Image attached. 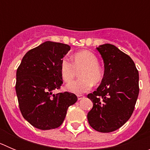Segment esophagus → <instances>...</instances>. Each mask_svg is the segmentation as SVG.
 <instances>
[{"label":"esophagus","instance_id":"obj_1","mask_svg":"<svg viewBox=\"0 0 150 150\" xmlns=\"http://www.w3.org/2000/svg\"><path fill=\"white\" fill-rule=\"evenodd\" d=\"M77 98H78V100H81V99L84 98V96H83V95H77Z\"/></svg>","mask_w":150,"mask_h":150}]
</instances>
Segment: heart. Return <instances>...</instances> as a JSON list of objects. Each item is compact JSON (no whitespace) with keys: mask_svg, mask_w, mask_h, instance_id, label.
Masks as SVG:
<instances>
[{"mask_svg":"<svg viewBox=\"0 0 150 150\" xmlns=\"http://www.w3.org/2000/svg\"><path fill=\"white\" fill-rule=\"evenodd\" d=\"M72 64L67 59L62 60L60 64V74L64 82L71 83L79 72V77L76 81L67 86V89L75 94H80L88 91L93 84H98L103 79L104 74L98 65L96 55L88 51L82 50L76 52L71 58Z\"/></svg>","mask_w":150,"mask_h":150,"instance_id":"b5f03b06","label":"heart"}]
</instances>
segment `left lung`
<instances>
[{"label": "left lung", "instance_id": "left-lung-1", "mask_svg": "<svg viewBox=\"0 0 150 150\" xmlns=\"http://www.w3.org/2000/svg\"><path fill=\"white\" fill-rule=\"evenodd\" d=\"M104 63L100 86L88 98L93 102L87 118L90 126L102 133L114 132L133 113L139 94V74L131 57L105 43L97 47Z\"/></svg>", "mask_w": 150, "mask_h": 150}]
</instances>
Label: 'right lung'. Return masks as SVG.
<instances>
[{
  "mask_svg": "<svg viewBox=\"0 0 150 150\" xmlns=\"http://www.w3.org/2000/svg\"><path fill=\"white\" fill-rule=\"evenodd\" d=\"M71 46L46 41L24 55L16 71V91L24 119L38 129L50 130L63 123L74 94H53L63 83L60 64Z\"/></svg>",
  "mask_w": 150,
  "mask_h": 150,
  "instance_id": "1",
  "label": "right lung"
}]
</instances>
